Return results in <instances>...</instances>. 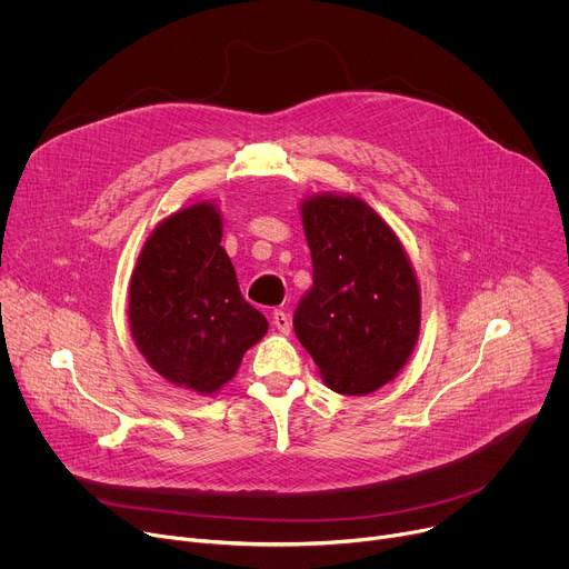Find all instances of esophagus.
Masks as SVG:
<instances>
[{
  "label": "esophagus",
  "instance_id": "1",
  "mask_svg": "<svg viewBox=\"0 0 569 569\" xmlns=\"http://www.w3.org/2000/svg\"><path fill=\"white\" fill-rule=\"evenodd\" d=\"M272 323H274V329L279 333H283V336H288L292 331V321H290V317L283 310H274L272 312Z\"/></svg>",
  "mask_w": 569,
  "mask_h": 569
}]
</instances>
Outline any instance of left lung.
<instances>
[{
	"label": "left lung",
	"mask_w": 569,
	"mask_h": 569,
	"mask_svg": "<svg viewBox=\"0 0 569 569\" xmlns=\"http://www.w3.org/2000/svg\"><path fill=\"white\" fill-rule=\"evenodd\" d=\"M312 286L292 327L323 382L365 396L393 380L419 338L421 292L400 240L360 198L321 193L301 204Z\"/></svg>",
	"instance_id": "8db88e82"
}]
</instances>
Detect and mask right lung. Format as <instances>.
Instances as JSON below:
<instances>
[{
    "mask_svg": "<svg viewBox=\"0 0 569 569\" xmlns=\"http://www.w3.org/2000/svg\"><path fill=\"white\" fill-rule=\"evenodd\" d=\"M220 240L216 204L187 207L157 224L130 279L137 349L161 378L200 393L231 380L268 333V319L242 299Z\"/></svg>",
    "mask_w": 569,
    "mask_h": 569,
    "instance_id": "right-lung-1",
    "label": "right lung"
}]
</instances>
